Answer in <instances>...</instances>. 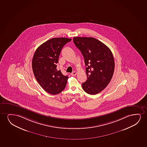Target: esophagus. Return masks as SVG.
Masks as SVG:
<instances>
[{
  "mask_svg": "<svg viewBox=\"0 0 147 147\" xmlns=\"http://www.w3.org/2000/svg\"><path fill=\"white\" fill-rule=\"evenodd\" d=\"M77 74V72H75V71H74V72H73L71 74V75H72V76H75Z\"/></svg>",
  "mask_w": 147,
  "mask_h": 147,
  "instance_id": "esophagus-1",
  "label": "esophagus"
}]
</instances>
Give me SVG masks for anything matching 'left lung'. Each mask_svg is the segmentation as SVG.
<instances>
[{"mask_svg": "<svg viewBox=\"0 0 147 147\" xmlns=\"http://www.w3.org/2000/svg\"><path fill=\"white\" fill-rule=\"evenodd\" d=\"M73 42L82 54L87 80L82 88L89 94H96L107 86L113 77L115 61L113 53L103 43L92 37H74Z\"/></svg>", "mask_w": 147, "mask_h": 147, "instance_id": "1", "label": "left lung"}]
</instances>
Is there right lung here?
Listing matches in <instances>:
<instances>
[{
	"label": "right lung",
	"mask_w": 147,
	"mask_h": 147,
	"mask_svg": "<svg viewBox=\"0 0 147 147\" xmlns=\"http://www.w3.org/2000/svg\"><path fill=\"white\" fill-rule=\"evenodd\" d=\"M71 40L66 38H51L38 47L34 55L32 68L35 78L51 94L60 93L66 85L68 76L57 69V64L63 47Z\"/></svg>",
	"instance_id": "1"
}]
</instances>
